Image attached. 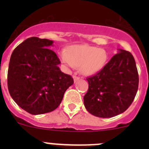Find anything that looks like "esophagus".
Masks as SVG:
<instances>
[{
  "mask_svg": "<svg viewBox=\"0 0 149 149\" xmlns=\"http://www.w3.org/2000/svg\"><path fill=\"white\" fill-rule=\"evenodd\" d=\"M73 80H74V82H76L78 80H79V79H80V78H79V76H76V75H73Z\"/></svg>",
  "mask_w": 149,
  "mask_h": 149,
  "instance_id": "esophagus-1",
  "label": "esophagus"
}]
</instances>
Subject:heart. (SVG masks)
<instances>
[{"mask_svg":"<svg viewBox=\"0 0 149 149\" xmlns=\"http://www.w3.org/2000/svg\"><path fill=\"white\" fill-rule=\"evenodd\" d=\"M60 58L69 68L80 66L83 74L93 75L103 68L107 60V53L102 48L89 45H76L68 47L67 52H61Z\"/></svg>","mask_w":149,"mask_h":149,"instance_id":"obj_1","label":"heart"}]
</instances>
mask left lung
Masks as SVG:
<instances>
[{
    "instance_id": "left-lung-1",
    "label": "left lung",
    "mask_w": 149,
    "mask_h": 149,
    "mask_svg": "<svg viewBox=\"0 0 149 149\" xmlns=\"http://www.w3.org/2000/svg\"><path fill=\"white\" fill-rule=\"evenodd\" d=\"M87 81L88 88L84 102L89 113L103 118L123 113L133 102L139 88V73L133 55L120 49Z\"/></svg>"
}]
</instances>
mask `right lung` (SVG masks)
<instances>
[{
    "label": "right lung",
    "instance_id": "right-lung-1",
    "mask_svg": "<svg viewBox=\"0 0 149 149\" xmlns=\"http://www.w3.org/2000/svg\"><path fill=\"white\" fill-rule=\"evenodd\" d=\"M53 41L32 37L16 47L10 58L8 88L14 102L31 115L55 110L64 93L73 84L61 72L56 53L49 49Z\"/></svg>",
    "mask_w": 149,
    "mask_h": 149
}]
</instances>
